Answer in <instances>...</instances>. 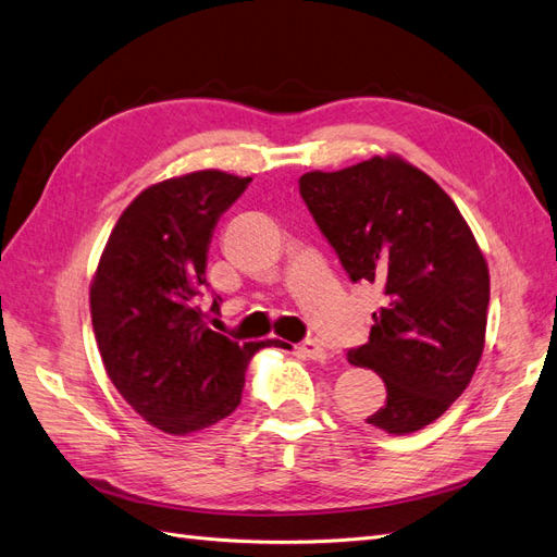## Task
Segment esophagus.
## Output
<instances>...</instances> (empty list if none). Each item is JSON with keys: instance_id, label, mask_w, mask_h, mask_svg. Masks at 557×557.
I'll list each match as a JSON object with an SVG mask.
<instances>
[{"instance_id": "obj_1", "label": "esophagus", "mask_w": 557, "mask_h": 557, "mask_svg": "<svg viewBox=\"0 0 557 557\" xmlns=\"http://www.w3.org/2000/svg\"><path fill=\"white\" fill-rule=\"evenodd\" d=\"M297 349H300L305 357L314 359V361H325V359L331 357V355H329V349H325L319 341H305V343L297 345Z\"/></svg>"}]
</instances>
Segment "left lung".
Listing matches in <instances>:
<instances>
[{
    "label": "left lung",
    "mask_w": 557,
    "mask_h": 557,
    "mask_svg": "<svg viewBox=\"0 0 557 557\" xmlns=\"http://www.w3.org/2000/svg\"><path fill=\"white\" fill-rule=\"evenodd\" d=\"M300 196L347 276L385 295L369 343L347 351L387 387L366 423L389 435L430 425L463 395L484 349L490 269L463 214L397 156L307 172Z\"/></svg>",
    "instance_id": "1"
}]
</instances>
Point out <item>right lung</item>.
<instances>
[{"instance_id":"obj_1","label":"right lung","mask_w":557,"mask_h":557,"mask_svg":"<svg viewBox=\"0 0 557 557\" xmlns=\"http://www.w3.org/2000/svg\"><path fill=\"white\" fill-rule=\"evenodd\" d=\"M250 182L200 170L148 186L120 214L91 281L106 373L168 435H191L234 413L248 361L276 343L228 341L198 307L214 226Z\"/></svg>"}]
</instances>
